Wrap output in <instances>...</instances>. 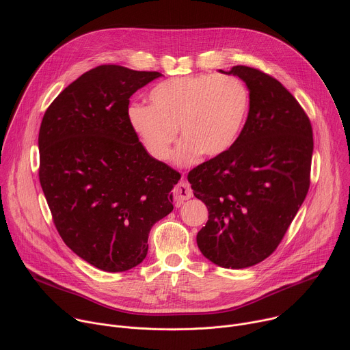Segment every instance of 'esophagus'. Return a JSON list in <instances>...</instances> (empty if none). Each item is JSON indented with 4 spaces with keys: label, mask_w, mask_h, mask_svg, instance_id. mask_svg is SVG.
<instances>
[{
    "label": "esophagus",
    "mask_w": 350,
    "mask_h": 350,
    "mask_svg": "<svg viewBox=\"0 0 350 350\" xmlns=\"http://www.w3.org/2000/svg\"><path fill=\"white\" fill-rule=\"evenodd\" d=\"M192 196V189L187 183H178L173 189V199L177 204H183Z\"/></svg>",
    "instance_id": "1"
}]
</instances>
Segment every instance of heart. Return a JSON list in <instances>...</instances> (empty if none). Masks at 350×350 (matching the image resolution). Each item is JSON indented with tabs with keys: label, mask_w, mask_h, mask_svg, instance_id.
I'll use <instances>...</instances> for the list:
<instances>
[{
	"label": "heart",
	"mask_w": 350,
	"mask_h": 350,
	"mask_svg": "<svg viewBox=\"0 0 350 350\" xmlns=\"http://www.w3.org/2000/svg\"><path fill=\"white\" fill-rule=\"evenodd\" d=\"M149 105L131 104L127 119L157 161L170 157L180 127L184 138L176 161L191 163L204 152L206 157L226 154L239 138L251 105L243 81L235 76L206 73L173 77L149 91Z\"/></svg>",
	"instance_id": "b5f03b06"
}]
</instances>
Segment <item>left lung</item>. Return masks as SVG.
<instances>
[{"mask_svg": "<svg viewBox=\"0 0 350 350\" xmlns=\"http://www.w3.org/2000/svg\"><path fill=\"white\" fill-rule=\"evenodd\" d=\"M251 96L243 130L226 154L188 173L209 219L199 251L224 269L251 267L282 241L310 187L313 130L295 96L270 75L249 66L230 72Z\"/></svg>", "mask_w": 350, "mask_h": 350, "instance_id": "8db88e82", "label": "left lung"}]
</instances>
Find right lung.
Returning <instances> with one entry per match:
<instances>
[{"mask_svg": "<svg viewBox=\"0 0 350 350\" xmlns=\"http://www.w3.org/2000/svg\"><path fill=\"white\" fill-rule=\"evenodd\" d=\"M159 76L96 66L54 99L40 126L38 177L53 221L99 270L139 265L149 231L173 211L180 174L145 151L127 119L130 96Z\"/></svg>", "mask_w": 350, "mask_h": 350, "instance_id": "add662e5", "label": "right lung"}]
</instances>
